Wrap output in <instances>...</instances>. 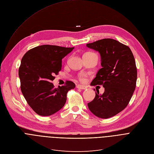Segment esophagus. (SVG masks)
<instances>
[{
	"instance_id": "obj_1",
	"label": "esophagus",
	"mask_w": 154,
	"mask_h": 154,
	"mask_svg": "<svg viewBox=\"0 0 154 154\" xmlns=\"http://www.w3.org/2000/svg\"><path fill=\"white\" fill-rule=\"evenodd\" d=\"M77 87L78 88L82 89V90H85V89H87V87L86 86H85V85H78L77 86Z\"/></svg>"
}]
</instances>
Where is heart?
Returning <instances> with one entry per match:
<instances>
[{
    "instance_id": "heart-1",
    "label": "heart",
    "mask_w": 154,
    "mask_h": 154,
    "mask_svg": "<svg viewBox=\"0 0 154 154\" xmlns=\"http://www.w3.org/2000/svg\"><path fill=\"white\" fill-rule=\"evenodd\" d=\"M85 54H94L92 53H87ZM86 78H87V75L84 73H81L79 75V79L82 81V82H85L86 80Z\"/></svg>"
}]
</instances>
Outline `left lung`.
<instances>
[{"mask_svg":"<svg viewBox=\"0 0 154 154\" xmlns=\"http://www.w3.org/2000/svg\"><path fill=\"white\" fill-rule=\"evenodd\" d=\"M87 46L100 53L102 66L90 85L105 88L102 95L97 90L87 105L96 116L109 118L123 110L134 94L137 80L135 59L128 46L113 39L98 40Z\"/></svg>","mask_w":154,"mask_h":154,"instance_id":"left-lung-1","label":"left lung"}]
</instances>
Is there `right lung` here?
<instances>
[{
  "instance_id": "add662e5",
  "label": "right lung",
  "mask_w": 154,
  "mask_h": 154,
  "mask_svg": "<svg viewBox=\"0 0 154 154\" xmlns=\"http://www.w3.org/2000/svg\"><path fill=\"white\" fill-rule=\"evenodd\" d=\"M74 48L42 45L25 54L18 69L20 88L29 106L40 116H50L62 108L67 92L75 87L71 81L54 88L51 81L62 67V59Z\"/></svg>"
}]
</instances>
